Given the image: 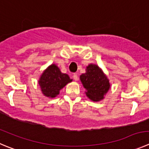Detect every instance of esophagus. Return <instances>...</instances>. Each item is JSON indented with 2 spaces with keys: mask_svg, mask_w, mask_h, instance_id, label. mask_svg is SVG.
<instances>
[{
  "mask_svg": "<svg viewBox=\"0 0 149 149\" xmlns=\"http://www.w3.org/2000/svg\"><path fill=\"white\" fill-rule=\"evenodd\" d=\"M73 79H74L75 81H77L78 79H79V76H78L77 73H74V74H73Z\"/></svg>",
  "mask_w": 149,
  "mask_h": 149,
  "instance_id": "34e87169",
  "label": "esophagus"
}]
</instances>
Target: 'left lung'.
Returning <instances> with one entry per match:
<instances>
[{
    "label": "left lung",
    "instance_id": "obj_1",
    "mask_svg": "<svg viewBox=\"0 0 149 149\" xmlns=\"http://www.w3.org/2000/svg\"><path fill=\"white\" fill-rule=\"evenodd\" d=\"M80 79L87 90V96L94 101L103 99L110 87L107 76L95 65H89L86 73L80 76Z\"/></svg>",
    "mask_w": 149,
    "mask_h": 149
}]
</instances>
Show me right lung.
<instances>
[{"label":"right lung","instance_id":"obj_1","mask_svg":"<svg viewBox=\"0 0 149 149\" xmlns=\"http://www.w3.org/2000/svg\"><path fill=\"white\" fill-rule=\"evenodd\" d=\"M72 81L69 76L62 73L56 65H51L43 72L39 81L42 93L49 98L59 95V90Z\"/></svg>","mask_w":149,"mask_h":149}]
</instances>
